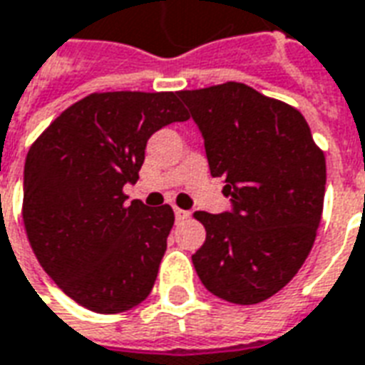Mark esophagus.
Wrapping results in <instances>:
<instances>
[{
  "label": "esophagus",
  "instance_id": "1",
  "mask_svg": "<svg viewBox=\"0 0 365 365\" xmlns=\"http://www.w3.org/2000/svg\"><path fill=\"white\" fill-rule=\"evenodd\" d=\"M174 215H175V220H185V218H190V212L183 209H178V207H174Z\"/></svg>",
  "mask_w": 365,
  "mask_h": 365
}]
</instances>
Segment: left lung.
I'll list each match as a JSON object with an SVG mask.
<instances>
[{
  "instance_id": "left-lung-1",
  "label": "left lung",
  "mask_w": 365,
  "mask_h": 365,
  "mask_svg": "<svg viewBox=\"0 0 365 365\" xmlns=\"http://www.w3.org/2000/svg\"><path fill=\"white\" fill-rule=\"evenodd\" d=\"M201 129L212 178L232 210H197L207 240L193 253L218 298L251 306L296 277L313 247L325 197V155L296 108L244 83L180 91Z\"/></svg>"
}]
</instances>
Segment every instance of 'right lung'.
Here are the masks:
<instances>
[{
	"mask_svg": "<svg viewBox=\"0 0 365 365\" xmlns=\"http://www.w3.org/2000/svg\"><path fill=\"white\" fill-rule=\"evenodd\" d=\"M185 120L178 93H93L32 143L24 230L42 269L79 306L121 313L153 290L174 210L128 205L123 185L139 180L150 135Z\"/></svg>",
	"mask_w": 365,
	"mask_h": 365,
	"instance_id": "1",
	"label": "right lung"
}]
</instances>
